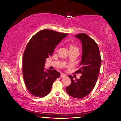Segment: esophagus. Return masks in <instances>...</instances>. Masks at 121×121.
Returning a JSON list of instances; mask_svg holds the SVG:
<instances>
[{
  "label": "esophagus",
  "mask_w": 121,
  "mask_h": 121,
  "mask_svg": "<svg viewBox=\"0 0 121 121\" xmlns=\"http://www.w3.org/2000/svg\"><path fill=\"white\" fill-rule=\"evenodd\" d=\"M65 76H66V75H65L64 74H61V75H60V77H62V78L65 77Z\"/></svg>",
  "instance_id": "obj_1"
}]
</instances>
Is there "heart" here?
Instances as JSON below:
<instances>
[{
	"label": "heart",
	"instance_id": "1",
	"mask_svg": "<svg viewBox=\"0 0 121 121\" xmlns=\"http://www.w3.org/2000/svg\"><path fill=\"white\" fill-rule=\"evenodd\" d=\"M69 50H74V49H78V48H77V47L74 44H70L69 45Z\"/></svg>",
	"mask_w": 121,
	"mask_h": 121
}]
</instances>
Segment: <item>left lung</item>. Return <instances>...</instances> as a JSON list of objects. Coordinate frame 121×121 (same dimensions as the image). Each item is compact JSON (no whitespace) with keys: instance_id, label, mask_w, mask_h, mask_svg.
<instances>
[{"instance_id":"1","label":"left lung","mask_w":121,"mask_h":121,"mask_svg":"<svg viewBox=\"0 0 121 121\" xmlns=\"http://www.w3.org/2000/svg\"><path fill=\"white\" fill-rule=\"evenodd\" d=\"M82 45V56L80 68L76 73H81L79 79L68 76L71 83L67 87V92L73 97L81 99L88 95L95 85L101 64L100 51L97 43L86 34L75 35Z\"/></svg>"}]
</instances>
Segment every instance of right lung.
Listing matches in <instances>:
<instances>
[{
	"mask_svg": "<svg viewBox=\"0 0 121 121\" xmlns=\"http://www.w3.org/2000/svg\"><path fill=\"white\" fill-rule=\"evenodd\" d=\"M68 35L48 29L35 34L26 47L23 58V74L26 86L33 95L43 97L48 95L60 73L45 70V60L56 46Z\"/></svg>",
	"mask_w": 121,
	"mask_h": 121,
	"instance_id": "obj_1",
	"label": "right lung"
}]
</instances>
